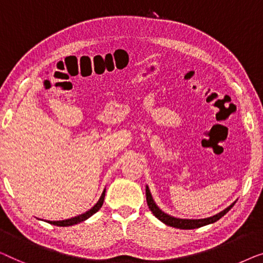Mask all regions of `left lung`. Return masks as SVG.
I'll use <instances>...</instances> for the list:
<instances>
[{
  "label": "left lung",
  "mask_w": 263,
  "mask_h": 263,
  "mask_svg": "<svg viewBox=\"0 0 263 263\" xmlns=\"http://www.w3.org/2000/svg\"><path fill=\"white\" fill-rule=\"evenodd\" d=\"M145 194H146V202H147V206H149V209L151 212L154 213V216L157 218V219H160L162 223H164L165 225H169V227H173V228H176V229H182V230H190V229H198V228H201V227H205L207 224H212L214 221L219 220L221 217L224 216V214H227L229 211L232 209V206L235 205L231 204L229 207H227L224 211H221V212L214 214L212 217H209V218H204V219H181V218H175L173 216H169V214L164 213L163 211H162L160 207H158L156 204H155L154 199H153V195L150 193V190L149 187L146 186L145 188Z\"/></svg>",
  "instance_id": "1"
}]
</instances>
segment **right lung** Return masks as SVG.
I'll list each match as a JSON object with an SVG mask.
<instances>
[{"mask_svg":"<svg viewBox=\"0 0 263 263\" xmlns=\"http://www.w3.org/2000/svg\"><path fill=\"white\" fill-rule=\"evenodd\" d=\"M105 193H106V190H103L101 197H100L99 201L96 202V204L91 207L89 211H87L86 213H82L80 214V216L77 217H73V218H70V219H65V220H57V221H50V224H53V225H57V227H71V225H75V224H79L81 221L88 219V218L93 216L94 213L98 212V211L101 209V206L103 204V200H105Z\"/></svg>","mask_w":263,"mask_h":263,"instance_id":"obj_1","label":"right lung"}]
</instances>
